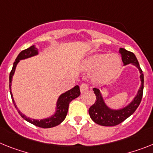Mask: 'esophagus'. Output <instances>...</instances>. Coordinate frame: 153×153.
Here are the masks:
<instances>
[{
    "mask_svg": "<svg viewBox=\"0 0 153 153\" xmlns=\"http://www.w3.org/2000/svg\"><path fill=\"white\" fill-rule=\"evenodd\" d=\"M88 89V85L86 84V83H83V84L81 85L80 91L82 93H83V92H86Z\"/></svg>",
    "mask_w": 153,
    "mask_h": 153,
    "instance_id": "1",
    "label": "esophagus"
}]
</instances>
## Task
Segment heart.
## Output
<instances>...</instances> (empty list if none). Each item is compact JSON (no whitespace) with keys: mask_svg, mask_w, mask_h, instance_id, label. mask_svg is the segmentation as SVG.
Here are the masks:
<instances>
[{"mask_svg":"<svg viewBox=\"0 0 153 153\" xmlns=\"http://www.w3.org/2000/svg\"><path fill=\"white\" fill-rule=\"evenodd\" d=\"M121 62L118 56L107 53H94L84 61L82 68L86 72H95L92 80L97 85H105L112 82L120 71Z\"/></svg>","mask_w":153,"mask_h":153,"instance_id":"1","label":"heart"}]
</instances>
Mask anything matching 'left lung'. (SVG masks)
I'll list each match as a JSON object with an SVG mask.
<instances>
[{"label":"left lung","instance_id":"1","mask_svg":"<svg viewBox=\"0 0 153 153\" xmlns=\"http://www.w3.org/2000/svg\"><path fill=\"white\" fill-rule=\"evenodd\" d=\"M119 53L121 55V59L124 66L131 64L138 69L141 85L133 100L126 106L120 109H113L110 107L105 102L101 91L96 88H93L96 100L94 104L90 106L88 110V114L91 119L95 123L102 126H115L123 122L124 120H126L127 118L133 114L139 106L142 98L144 88V75L135 55L124 48L119 49ZM101 88H102V87H101Z\"/></svg>","mask_w":153,"mask_h":153}]
</instances>
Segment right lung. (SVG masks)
I'll use <instances>...</instances> for the list:
<instances>
[{
    "instance_id": "right-lung-1",
    "label": "right lung",
    "mask_w": 153,
    "mask_h": 153,
    "mask_svg": "<svg viewBox=\"0 0 153 153\" xmlns=\"http://www.w3.org/2000/svg\"><path fill=\"white\" fill-rule=\"evenodd\" d=\"M38 54H39L38 48L36 47L35 45H33V46H31L28 49H25V50L22 51L18 55L17 58L15 59V61L13 64V68L11 69L10 75H9V88H10V93H11V99H12V101H13L15 108L17 109L19 114L21 115V117L24 120L31 123V124H34L36 126L39 127V128H50L57 126L65 120L67 116V114H68L69 103H70L71 101L80 96V89H79V85H75L74 88H72L70 90H68L67 92L60 95L58 99H57V103H56L54 114L51 115V117H49L43 118V119H41V120L34 119V118L32 119V118L28 117L25 116V114H22L17 107V105H16L15 100H14L13 95H12V92H11L12 78H13L15 69H16V67H17V65L19 64V61L21 60H25V59L29 58V57H34V56H36Z\"/></svg>"
}]
</instances>
